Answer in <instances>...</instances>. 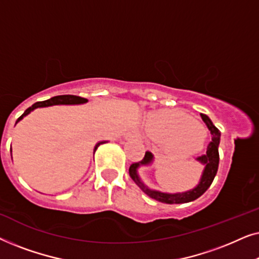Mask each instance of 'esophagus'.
<instances>
[{"label": "esophagus", "instance_id": "34e87169", "mask_svg": "<svg viewBox=\"0 0 259 259\" xmlns=\"http://www.w3.org/2000/svg\"><path fill=\"white\" fill-rule=\"evenodd\" d=\"M127 137H131V138H134V139L137 140H141L143 139V137H141V134L138 132V131H131V132L127 133Z\"/></svg>", "mask_w": 259, "mask_h": 259}]
</instances>
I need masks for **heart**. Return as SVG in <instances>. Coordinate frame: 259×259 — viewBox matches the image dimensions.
Returning a JSON list of instances; mask_svg holds the SVG:
<instances>
[{"instance_id":"heart-1","label":"heart","mask_w":259,"mask_h":259,"mask_svg":"<svg viewBox=\"0 0 259 259\" xmlns=\"http://www.w3.org/2000/svg\"><path fill=\"white\" fill-rule=\"evenodd\" d=\"M148 127L154 137L160 139H173L175 150L184 155L200 151L206 137L203 126L190 115L176 109L155 113L151 116Z\"/></svg>"}]
</instances>
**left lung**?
<instances>
[{"mask_svg": "<svg viewBox=\"0 0 259 259\" xmlns=\"http://www.w3.org/2000/svg\"><path fill=\"white\" fill-rule=\"evenodd\" d=\"M200 116L201 119H203V121L205 122V125L207 126L208 131H210L212 140L210 141V144L207 145L206 153L201 154L200 157L197 158V160H199L201 164L205 165V169H204L203 176H201L200 183L198 184V186L194 187L193 190L187 191V192H184V193L169 194V193L159 192V191L150 190L148 187L145 186L144 184L140 182L139 177H138L137 168L139 167L140 165H147L153 160V155H152L151 152H146V153H145V157L141 159V161L133 162V164L130 166L131 178H132L133 182L140 187L141 191H143L144 193H146L148 197L152 198V199L160 201V203H165V204L189 203V201H193L196 200L197 198H199L201 194H203L205 191L211 186V184L213 182L214 177L217 175V171H218V165H219L218 146H219V140H221V132H219L217 127L212 123V121L207 115L201 114L200 113Z\"/></svg>", "mask_w": 259, "mask_h": 259, "instance_id": "left-lung-1", "label": "left lung"}]
</instances>
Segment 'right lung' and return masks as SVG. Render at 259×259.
Returning a JSON list of instances; mask_svg holds the SVG:
<instances>
[{
  "instance_id": "right-lung-1",
  "label": "right lung",
  "mask_w": 259,
  "mask_h": 259,
  "mask_svg": "<svg viewBox=\"0 0 259 259\" xmlns=\"http://www.w3.org/2000/svg\"><path fill=\"white\" fill-rule=\"evenodd\" d=\"M83 102H87V99L81 98V97H76V95H58V97L51 98V99H49V100L35 102L34 105H31L29 108H27L26 111H24L23 114L21 115L19 119H17L16 123L19 122L20 120L23 118V116H26L27 114H29V113L33 111V109L37 108V107H47V106H53V105H76V104H83ZM104 143H105V141L98 143L97 146H95V148H94V152L97 151V148L100 146L101 144H104Z\"/></svg>"
}]
</instances>
